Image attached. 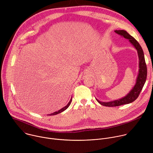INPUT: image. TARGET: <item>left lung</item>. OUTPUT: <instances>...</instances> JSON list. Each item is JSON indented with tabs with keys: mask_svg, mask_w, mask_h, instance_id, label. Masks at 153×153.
<instances>
[{
	"mask_svg": "<svg viewBox=\"0 0 153 153\" xmlns=\"http://www.w3.org/2000/svg\"><path fill=\"white\" fill-rule=\"evenodd\" d=\"M114 32L123 37L124 38L128 39L131 45L136 48L137 52V55L139 57V73L136 79V82L134 86L129 91V93L124 97L119 100L109 101V102H102L96 99L97 101L101 105L106 107H116L121 105L130 104L134 101L139 97L140 91L145 83L147 76V68L145 60V56L143 51L142 47L137 42V41L130 36L126 30H116Z\"/></svg>",
	"mask_w": 153,
	"mask_h": 153,
	"instance_id": "8db88e82",
	"label": "left lung"
}]
</instances>
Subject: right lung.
I'll return each mask as SVG.
<instances>
[{
	"instance_id": "obj_1",
	"label": "right lung",
	"mask_w": 153,
	"mask_h": 153,
	"mask_svg": "<svg viewBox=\"0 0 153 153\" xmlns=\"http://www.w3.org/2000/svg\"><path fill=\"white\" fill-rule=\"evenodd\" d=\"M72 98H71V100H70V101L69 102V103L67 104V105H66L65 107H64L63 108H62V109H60V110H59L58 111H55V112H54V113H51V114H48V115H50V116H52V115H55V114H58V113H62V112H63V111H65V110H66L68 107H69V106L70 105V104H71V102H72Z\"/></svg>"
}]
</instances>
